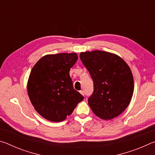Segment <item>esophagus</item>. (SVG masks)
I'll use <instances>...</instances> for the list:
<instances>
[{
  "label": "esophagus",
  "mask_w": 155,
  "mask_h": 155,
  "mask_svg": "<svg viewBox=\"0 0 155 155\" xmlns=\"http://www.w3.org/2000/svg\"><path fill=\"white\" fill-rule=\"evenodd\" d=\"M80 94H82L83 96H84V91H83V90L80 91Z\"/></svg>",
  "instance_id": "34e87169"
}]
</instances>
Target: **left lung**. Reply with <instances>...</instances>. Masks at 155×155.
<instances>
[{"mask_svg": "<svg viewBox=\"0 0 155 155\" xmlns=\"http://www.w3.org/2000/svg\"><path fill=\"white\" fill-rule=\"evenodd\" d=\"M80 59L94 81L88 99L94 114L105 120L117 117L128 107L134 91L130 68L121 57L106 51L82 52Z\"/></svg>", "mask_w": 155, "mask_h": 155, "instance_id": "obj_1", "label": "left lung"}]
</instances>
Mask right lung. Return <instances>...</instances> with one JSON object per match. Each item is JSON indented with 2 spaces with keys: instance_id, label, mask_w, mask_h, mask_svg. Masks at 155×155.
<instances>
[{
  "instance_id": "1",
  "label": "right lung",
  "mask_w": 155,
  "mask_h": 155,
  "mask_svg": "<svg viewBox=\"0 0 155 155\" xmlns=\"http://www.w3.org/2000/svg\"><path fill=\"white\" fill-rule=\"evenodd\" d=\"M77 59L76 52L46 54L31 70L28 95L37 112L47 120L64 121L84 98L73 87L69 74Z\"/></svg>"
}]
</instances>
